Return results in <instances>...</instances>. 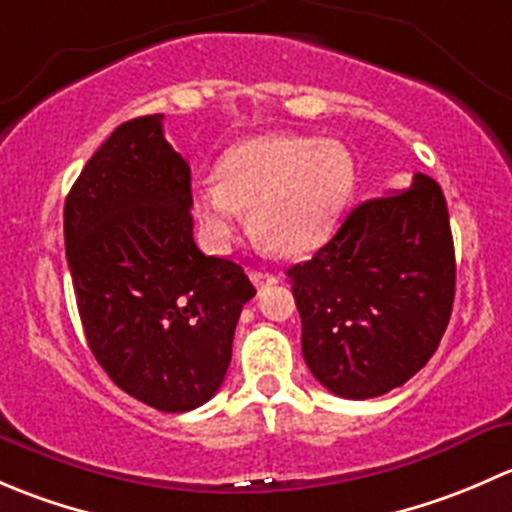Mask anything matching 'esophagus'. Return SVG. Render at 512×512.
Returning <instances> with one entry per match:
<instances>
[{"instance_id":"34e87169","label":"esophagus","mask_w":512,"mask_h":512,"mask_svg":"<svg viewBox=\"0 0 512 512\" xmlns=\"http://www.w3.org/2000/svg\"><path fill=\"white\" fill-rule=\"evenodd\" d=\"M250 280H252V285H255L257 289H262V287L277 285V282H280V277H277L275 272H262V270H252V272H250Z\"/></svg>"}]
</instances>
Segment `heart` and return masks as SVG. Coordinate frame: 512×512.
<instances>
[{"label": "heart", "instance_id": "obj_1", "mask_svg": "<svg viewBox=\"0 0 512 512\" xmlns=\"http://www.w3.org/2000/svg\"><path fill=\"white\" fill-rule=\"evenodd\" d=\"M354 190V158L339 141L270 133L247 138L218 163V183L193 190V213L213 250H223L250 208L257 240L280 255L317 250Z\"/></svg>", "mask_w": 512, "mask_h": 512}]
</instances>
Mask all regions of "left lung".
Returning <instances> with one entry per match:
<instances>
[{"label": "left lung", "instance_id": "1", "mask_svg": "<svg viewBox=\"0 0 512 512\" xmlns=\"http://www.w3.org/2000/svg\"><path fill=\"white\" fill-rule=\"evenodd\" d=\"M314 379L342 399H374L426 366L448 327L456 255L441 185L359 203L312 260L287 270Z\"/></svg>", "mask_w": 512, "mask_h": 512}]
</instances>
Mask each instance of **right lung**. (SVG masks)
Masks as SVG:
<instances>
[{
	"label": "right lung",
	"instance_id": "obj_1",
	"mask_svg": "<svg viewBox=\"0 0 512 512\" xmlns=\"http://www.w3.org/2000/svg\"><path fill=\"white\" fill-rule=\"evenodd\" d=\"M190 200V165L153 113L106 138L64 203L86 342L118 389L165 414L213 399L255 297L240 265L198 250Z\"/></svg>",
	"mask_w": 512,
	"mask_h": 512
}]
</instances>
